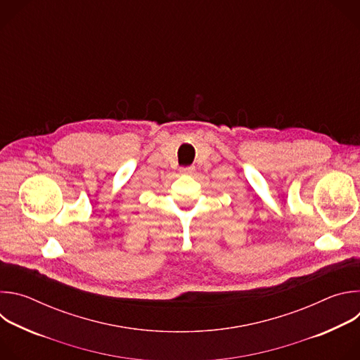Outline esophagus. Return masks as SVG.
<instances>
[{
    "instance_id": "obj_1",
    "label": "esophagus",
    "mask_w": 360,
    "mask_h": 360,
    "mask_svg": "<svg viewBox=\"0 0 360 360\" xmlns=\"http://www.w3.org/2000/svg\"><path fill=\"white\" fill-rule=\"evenodd\" d=\"M193 171H195L193 167H184V168H181V174H184V175H191V174H193Z\"/></svg>"
}]
</instances>
